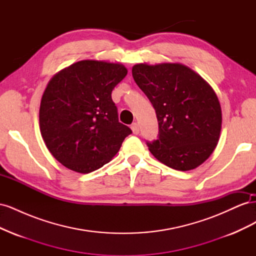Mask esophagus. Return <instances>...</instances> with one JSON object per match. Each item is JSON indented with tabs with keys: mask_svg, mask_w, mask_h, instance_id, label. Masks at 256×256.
I'll list each match as a JSON object with an SVG mask.
<instances>
[{
	"mask_svg": "<svg viewBox=\"0 0 256 256\" xmlns=\"http://www.w3.org/2000/svg\"><path fill=\"white\" fill-rule=\"evenodd\" d=\"M131 130H132L134 134H138V132H140V126H138V124L134 122L132 125H131Z\"/></svg>",
	"mask_w": 256,
	"mask_h": 256,
	"instance_id": "esophagus-1",
	"label": "esophagus"
}]
</instances>
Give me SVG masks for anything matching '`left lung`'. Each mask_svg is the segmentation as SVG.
<instances>
[{
	"instance_id": "obj_1",
	"label": "left lung",
	"mask_w": 256,
	"mask_h": 256,
	"mask_svg": "<svg viewBox=\"0 0 256 256\" xmlns=\"http://www.w3.org/2000/svg\"><path fill=\"white\" fill-rule=\"evenodd\" d=\"M132 76L156 111L158 138L146 142L162 164L190 171L203 164L219 141V99L202 76L178 63L136 64Z\"/></svg>"
}]
</instances>
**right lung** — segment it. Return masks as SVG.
I'll list each match as a JSON object with an SVG mask.
<instances>
[{
  "label": "right lung",
  "mask_w": 256,
  "mask_h": 256,
  "mask_svg": "<svg viewBox=\"0 0 256 256\" xmlns=\"http://www.w3.org/2000/svg\"><path fill=\"white\" fill-rule=\"evenodd\" d=\"M122 64L76 62L49 81L40 109V132L52 156L88 174L108 164L131 129L118 122L112 90L127 74Z\"/></svg>",
  "instance_id": "add662e5"
}]
</instances>
